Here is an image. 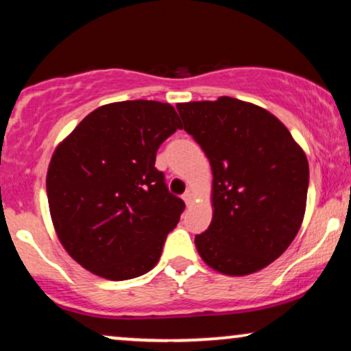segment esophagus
Listing matches in <instances>:
<instances>
[{
	"label": "esophagus",
	"mask_w": 351,
	"mask_h": 351,
	"mask_svg": "<svg viewBox=\"0 0 351 351\" xmlns=\"http://www.w3.org/2000/svg\"><path fill=\"white\" fill-rule=\"evenodd\" d=\"M183 201H184V203H186V204H189V203H191V201H193V193L189 191V189L183 195Z\"/></svg>",
	"instance_id": "1"
}]
</instances>
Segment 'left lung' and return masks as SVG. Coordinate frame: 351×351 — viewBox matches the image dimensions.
<instances>
[{"instance_id": "1", "label": "left lung", "mask_w": 351, "mask_h": 351, "mask_svg": "<svg viewBox=\"0 0 351 351\" xmlns=\"http://www.w3.org/2000/svg\"><path fill=\"white\" fill-rule=\"evenodd\" d=\"M213 170V221L195 244L209 267L247 276L291 245L304 219L307 156L285 125L232 97L176 106Z\"/></svg>"}]
</instances>
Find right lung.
Instances as JSON below:
<instances>
[{
  "instance_id": "1",
  "label": "right lung",
  "mask_w": 351,
  "mask_h": 351,
  "mask_svg": "<svg viewBox=\"0 0 351 351\" xmlns=\"http://www.w3.org/2000/svg\"><path fill=\"white\" fill-rule=\"evenodd\" d=\"M178 128L170 104L127 100L95 108L56 148L46 178L52 223L87 271L127 280L158 263L184 203L155 160Z\"/></svg>"
}]
</instances>
